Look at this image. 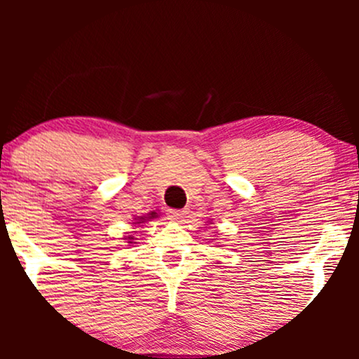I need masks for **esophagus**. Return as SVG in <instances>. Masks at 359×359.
I'll list each match as a JSON object with an SVG mask.
<instances>
[{
    "instance_id": "esophagus-1",
    "label": "esophagus",
    "mask_w": 359,
    "mask_h": 359,
    "mask_svg": "<svg viewBox=\"0 0 359 359\" xmlns=\"http://www.w3.org/2000/svg\"><path fill=\"white\" fill-rule=\"evenodd\" d=\"M168 214V219L175 221V222H182L184 217L187 216V209H170Z\"/></svg>"
}]
</instances>
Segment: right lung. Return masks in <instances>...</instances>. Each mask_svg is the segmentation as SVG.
Returning a JSON list of instances; mask_svg holds the SVG:
<instances>
[{"label": "right lung", "instance_id": "1", "mask_svg": "<svg viewBox=\"0 0 359 359\" xmlns=\"http://www.w3.org/2000/svg\"><path fill=\"white\" fill-rule=\"evenodd\" d=\"M155 216V212H151V217H154Z\"/></svg>", "mask_w": 359, "mask_h": 359}]
</instances>
